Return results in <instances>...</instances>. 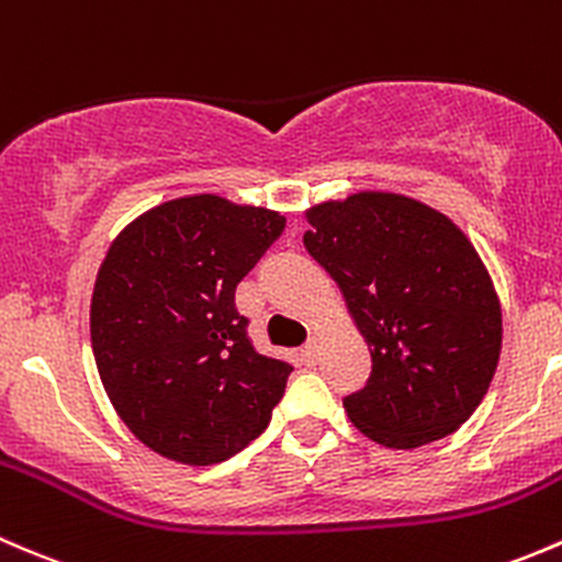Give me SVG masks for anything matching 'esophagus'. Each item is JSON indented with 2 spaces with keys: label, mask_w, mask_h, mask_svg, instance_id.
Masks as SVG:
<instances>
[{
  "label": "esophagus",
  "mask_w": 562,
  "mask_h": 562,
  "mask_svg": "<svg viewBox=\"0 0 562 562\" xmlns=\"http://www.w3.org/2000/svg\"><path fill=\"white\" fill-rule=\"evenodd\" d=\"M303 357H305V362H308V366H316V362H319V340L311 338L308 344L303 346Z\"/></svg>",
  "instance_id": "esophagus-1"
}]
</instances>
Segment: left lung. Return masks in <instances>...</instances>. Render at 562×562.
<instances>
[{
    "label": "left lung",
    "instance_id": "left-lung-1",
    "mask_svg": "<svg viewBox=\"0 0 562 562\" xmlns=\"http://www.w3.org/2000/svg\"><path fill=\"white\" fill-rule=\"evenodd\" d=\"M305 216V248L338 281L373 360L366 386L344 397L349 419L390 449L454 432L501 357V303L476 248L403 194L360 192Z\"/></svg>",
    "mask_w": 562,
    "mask_h": 562
}]
</instances>
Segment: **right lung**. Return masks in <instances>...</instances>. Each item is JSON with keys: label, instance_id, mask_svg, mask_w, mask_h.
Returning <instances> with one entry per match:
<instances>
[{"label": "right lung", "instance_id": "add662e5", "mask_svg": "<svg viewBox=\"0 0 562 562\" xmlns=\"http://www.w3.org/2000/svg\"><path fill=\"white\" fill-rule=\"evenodd\" d=\"M283 227L268 207L194 194L151 207L108 248L91 349L115 414L156 454L213 465L268 427L292 366L254 349L235 289Z\"/></svg>", "mask_w": 562, "mask_h": 562}]
</instances>
